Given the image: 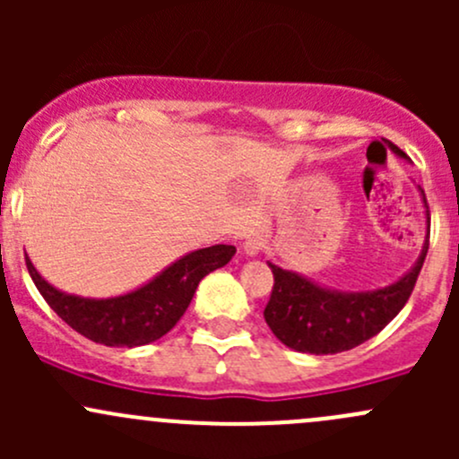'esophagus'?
I'll return each instance as SVG.
<instances>
[{"mask_svg":"<svg viewBox=\"0 0 459 459\" xmlns=\"http://www.w3.org/2000/svg\"><path fill=\"white\" fill-rule=\"evenodd\" d=\"M264 247H266V239H264V235H259V233H253L251 238L247 239V244H244V248H247L248 255H257Z\"/></svg>","mask_w":459,"mask_h":459,"instance_id":"34e87169","label":"esophagus"}]
</instances>
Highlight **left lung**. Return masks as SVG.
Segmentation results:
<instances>
[{
  "mask_svg": "<svg viewBox=\"0 0 459 459\" xmlns=\"http://www.w3.org/2000/svg\"><path fill=\"white\" fill-rule=\"evenodd\" d=\"M393 151L404 157L397 146H393ZM427 251L429 244H424L418 264L395 284L367 293H335L268 262L273 290L264 308V319L281 344L299 353L333 355L355 349L377 335L404 308Z\"/></svg>",
  "mask_w": 459,
  "mask_h": 459,
  "instance_id": "obj_1",
  "label": "left lung"
}]
</instances>
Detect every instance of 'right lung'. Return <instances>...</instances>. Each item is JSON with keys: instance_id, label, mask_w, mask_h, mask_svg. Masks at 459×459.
<instances>
[{"instance_id": "add662e5", "label": "right lung", "mask_w": 459, "mask_h": 459, "mask_svg": "<svg viewBox=\"0 0 459 459\" xmlns=\"http://www.w3.org/2000/svg\"><path fill=\"white\" fill-rule=\"evenodd\" d=\"M235 255V247H215L193 251L142 289L110 299H88L68 295L50 286L35 266H26L41 298L71 328L91 342L104 346H142L160 340L186 313L197 284L208 273L221 268Z\"/></svg>"}]
</instances>
